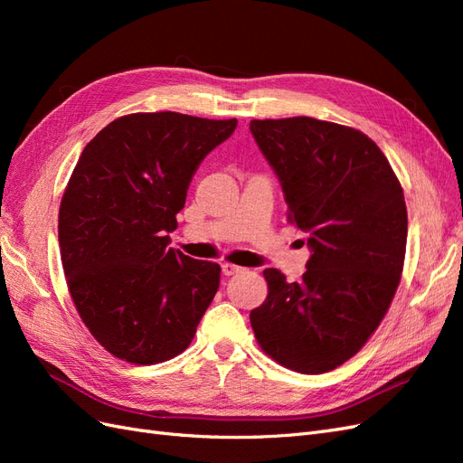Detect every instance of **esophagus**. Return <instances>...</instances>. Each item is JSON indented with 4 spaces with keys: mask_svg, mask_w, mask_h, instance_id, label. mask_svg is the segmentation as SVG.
<instances>
[{
    "mask_svg": "<svg viewBox=\"0 0 463 463\" xmlns=\"http://www.w3.org/2000/svg\"><path fill=\"white\" fill-rule=\"evenodd\" d=\"M240 272H243L241 266L230 264V262H223V264H222V274H223V276H233V274H240Z\"/></svg>",
    "mask_w": 463,
    "mask_h": 463,
    "instance_id": "1",
    "label": "esophagus"
}]
</instances>
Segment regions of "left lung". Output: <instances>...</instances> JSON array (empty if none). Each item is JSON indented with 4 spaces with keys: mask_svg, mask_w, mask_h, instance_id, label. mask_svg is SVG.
Masks as SVG:
<instances>
[{
    "mask_svg": "<svg viewBox=\"0 0 463 463\" xmlns=\"http://www.w3.org/2000/svg\"><path fill=\"white\" fill-rule=\"evenodd\" d=\"M249 129L311 250L301 282L264 270L269 298L250 326L279 365L326 373L365 345L394 298L408 240L403 191L383 150L352 128L288 118Z\"/></svg>",
    "mask_w": 463,
    "mask_h": 463,
    "instance_id": "1",
    "label": "left lung"
}]
</instances>
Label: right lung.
Instances as JSON below:
<instances>
[{
  "mask_svg": "<svg viewBox=\"0 0 463 463\" xmlns=\"http://www.w3.org/2000/svg\"><path fill=\"white\" fill-rule=\"evenodd\" d=\"M237 119L123 116L82 150L60 206V247L82 322L111 355L154 365L187 349L220 266L175 250V214Z\"/></svg>",
  "mask_w": 463,
  "mask_h": 463,
  "instance_id": "right-lung-1",
  "label": "right lung"
}]
</instances>
